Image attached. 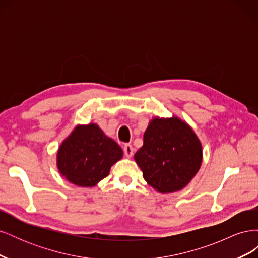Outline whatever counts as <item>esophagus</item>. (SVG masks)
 <instances>
[{
	"instance_id": "esophagus-1",
	"label": "esophagus",
	"mask_w": 258,
	"mask_h": 258,
	"mask_svg": "<svg viewBox=\"0 0 258 258\" xmlns=\"http://www.w3.org/2000/svg\"><path fill=\"white\" fill-rule=\"evenodd\" d=\"M123 152H124V156L130 158V157H132V155H134V147H132L131 144H124Z\"/></svg>"
}]
</instances>
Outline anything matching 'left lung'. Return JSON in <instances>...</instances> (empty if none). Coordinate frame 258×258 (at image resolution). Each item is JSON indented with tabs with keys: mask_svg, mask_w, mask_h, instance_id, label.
Listing matches in <instances>:
<instances>
[{
	"mask_svg": "<svg viewBox=\"0 0 258 258\" xmlns=\"http://www.w3.org/2000/svg\"><path fill=\"white\" fill-rule=\"evenodd\" d=\"M204 154L199 138L185 120L155 116L135 160L146 183L160 194L183 189L199 171Z\"/></svg>",
	"mask_w": 258,
	"mask_h": 258,
	"instance_id": "8db88e82",
	"label": "left lung"
}]
</instances>
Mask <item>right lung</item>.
Listing matches in <instances>:
<instances>
[{
  "label": "right lung",
  "instance_id": "add662e5",
  "mask_svg": "<svg viewBox=\"0 0 258 258\" xmlns=\"http://www.w3.org/2000/svg\"><path fill=\"white\" fill-rule=\"evenodd\" d=\"M123 156L121 147L99 124H76L57 152V168L70 183L93 187L110 173Z\"/></svg>",
  "mask_w": 258,
  "mask_h": 258
}]
</instances>
